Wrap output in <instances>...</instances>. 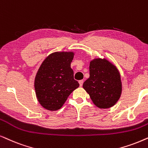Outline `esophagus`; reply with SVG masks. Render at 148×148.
<instances>
[{"instance_id":"1","label":"esophagus","mask_w":148,"mask_h":148,"mask_svg":"<svg viewBox=\"0 0 148 148\" xmlns=\"http://www.w3.org/2000/svg\"><path fill=\"white\" fill-rule=\"evenodd\" d=\"M83 82H84L83 80H79V81H78V82H79L80 86H82V84H83Z\"/></svg>"}]
</instances>
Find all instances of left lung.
<instances>
[{"label": "left lung", "mask_w": 148, "mask_h": 148, "mask_svg": "<svg viewBox=\"0 0 148 148\" xmlns=\"http://www.w3.org/2000/svg\"><path fill=\"white\" fill-rule=\"evenodd\" d=\"M90 76L83 83L96 106L109 108L115 105L121 97V76L115 66L106 59H95L90 62Z\"/></svg>", "instance_id": "obj_1"}]
</instances>
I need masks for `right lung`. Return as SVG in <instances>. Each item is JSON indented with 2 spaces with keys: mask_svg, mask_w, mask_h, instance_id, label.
Here are the masks:
<instances>
[{
  "mask_svg": "<svg viewBox=\"0 0 148 148\" xmlns=\"http://www.w3.org/2000/svg\"><path fill=\"white\" fill-rule=\"evenodd\" d=\"M72 52H56L42 63L34 80L36 97L45 109H60L73 90L79 86L74 78Z\"/></svg>",
  "mask_w": 148,
  "mask_h": 148,
  "instance_id": "1",
  "label": "right lung"
}]
</instances>
